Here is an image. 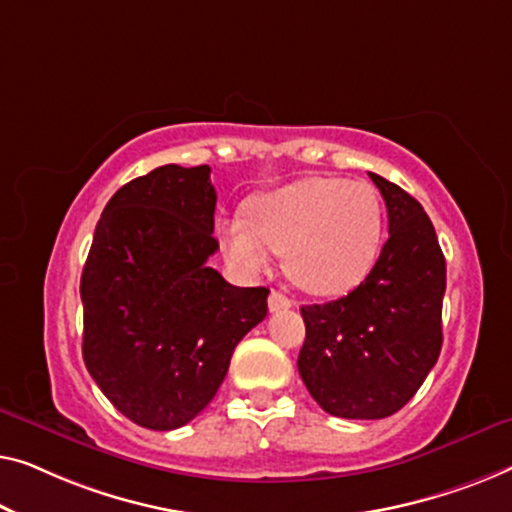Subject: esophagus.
I'll return each instance as SVG.
<instances>
[{"mask_svg":"<svg viewBox=\"0 0 512 512\" xmlns=\"http://www.w3.org/2000/svg\"><path fill=\"white\" fill-rule=\"evenodd\" d=\"M292 306H294V301L290 297H285V294L278 290H271V294H269V311L271 313L287 311V308H292Z\"/></svg>","mask_w":512,"mask_h":512,"instance_id":"obj_1","label":"esophagus"}]
</instances>
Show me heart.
I'll use <instances>...</instances> for the list:
<instances>
[{"mask_svg":"<svg viewBox=\"0 0 512 512\" xmlns=\"http://www.w3.org/2000/svg\"><path fill=\"white\" fill-rule=\"evenodd\" d=\"M227 262L246 276L264 273L276 255L301 290L338 297L362 283L383 241V204L364 181L311 176L262 192L246 213L215 225Z\"/></svg>","mask_w":512,"mask_h":512,"instance_id":"heart-1","label":"heart"}]
</instances>
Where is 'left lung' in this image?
I'll use <instances>...</instances> for the list:
<instances>
[{
  "mask_svg": "<svg viewBox=\"0 0 512 512\" xmlns=\"http://www.w3.org/2000/svg\"><path fill=\"white\" fill-rule=\"evenodd\" d=\"M390 239L362 283L329 304L301 306L299 376L329 415L390 417L413 399L443 345L445 257L420 201L383 176Z\"/></svg>",
  "mask_w": 512,
  "mask_h": 512,
  "instance_id": "left-lung-1",
  "label": "left lung"
}]
</instances>
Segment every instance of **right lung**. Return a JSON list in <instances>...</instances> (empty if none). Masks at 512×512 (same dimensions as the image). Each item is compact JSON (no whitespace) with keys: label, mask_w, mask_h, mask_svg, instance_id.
Wrapping results in <instances>:
<instances>
[{"label":"right lung","mask_w":512,"mask_h":512,"mask_svg":"<svg viewBox=\"0 0 512 512\" xmlns=\"http://www.w3.org/2000/svg\"><path fill=\"white\" fill-rule=\"evenodd\" d=\"M215 201L208 164H164L122 185L97 222L81 276L83 359L139 427L194 420L266 318V287L229 285L206 264Z\"/></svg>","instance_id":"1"}]
</instances>
